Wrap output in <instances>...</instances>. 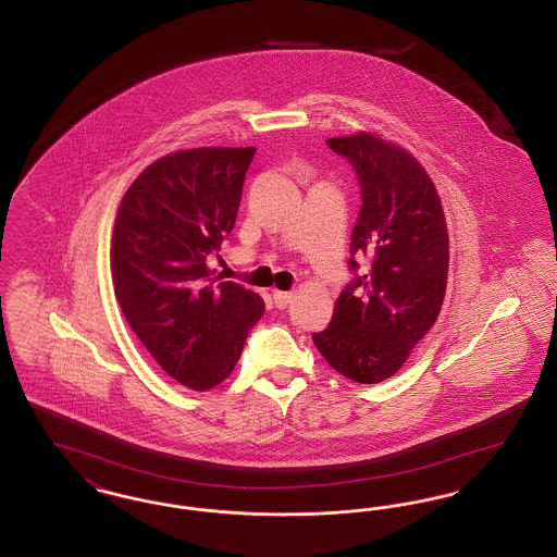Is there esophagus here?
I'll return each instance as SVG.
<instances>
[{
    "mask_svg": "<svg viewBox=\"0 0 557 557\" xmlns=\"http://www.w3.org/2000/svg\"><path fill=\"white\" fill-rule=\"evenodd\" d=\"M292 292L273 290V302L277 309H286L290 305Z\"/></svg>",
    "mask_w": 557,
    "mask_h": 557,
    "instance_id": "34e87169",
    "label": "esophagus"
}]
</instances>
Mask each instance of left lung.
Here are the masks:
<instances>
[{"instance_id": "left-lung-1", "label": "left lung", "mask_w": 557, "mask_h": 557, "mask_svg": "<svg viewBox=\"0 0 557 557\" xmlns=\"http://www.w3.org/2000/svg\"><path fill=\"white\" fill-rule=\"evenodd\" d=\"M325 144L352 164L363 205L350 236L352 280L313 343L348 380L377 384L400 370L441 313L449 273L445 212L424 166L403 148L368 132ZM363 256L371 265L359 272Z\"/></svg>"}]
</instances>
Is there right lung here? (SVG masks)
Here are the masks:
<instances>
[{
    "mask_svg": "<svg viewBox=\"0 0 557 557\" xmlns=\"http://www.w3.org/2000/svg\"><path fill=\"white\" fill-rule=\"evenodd\" d=\"M257 148H194L152 162L116 212L110 273L121 311L162 370L191 391L221 384L238 363L265 302L216 282L209 255L236 225Z\"/></svg>",
    "mask_w": 557,
    "mask_h": 557,
    "instance_id": "obj_1",
    "label": "right lung"
}]
</instances>
